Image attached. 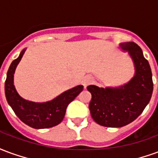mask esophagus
Returning a JSON list of instances; mask_svg holds the SVG:
<instances>
[{
    "instance_id": "obj_1",
    "label": "esophagus",
    "mask_w": 158,
    "mask_h": 158,
    "mask_svg": "<svg viewBox=\"0 0 158 158\" xmlns=\"http://www.w3.org/2000/svg\"><path fill=\"white\" fill-rule=\"evenodd\" d=\"M93 81V79L91 77H89V76H86L85 79H84V82H83V85L85 86V88L87 87V86L91 84V82Z\"/></svg>"
}]
</instances>
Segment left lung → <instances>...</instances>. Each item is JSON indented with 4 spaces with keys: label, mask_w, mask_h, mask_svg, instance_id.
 <instances>
[{
    "label": "left lung",
    "mask_w": 158,
    "mask_h": 158,
    "mask_svg": "<svg viewBox=\"0 0 158 158\" xmlns=\"http://www.w3.org/2000/svg\"><path fill=\"white\" fill-rule=\"evenodd\" d=\"M120 47L131 56L135 76L127 84L116 88L87 86L91 93L89 105L91 117L105 127L119 128L133 122L141 114L152 95V70L142 50L135 42L122 43Z\"/></svg>",
    "instance_id": "8db88e82"
}]
</instances>
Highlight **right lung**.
Listing matches in <instances>:
<instances>
[{
	"instance_id": "1",
	"label": "right lung",
	"mask_w": 158,
	"mask_h": 158,
	"mask_svg": "<svg viewBox=\"0 0 158 158\" xmlns=\"http://www.w3.org/2000/svg\"><path fill=\"white\" fill-rule=\"evenodd\" d=\"M24 52L25 49L9 67L5 82L6 98L16 115L25 124L34 129L52 128L62 122L68 105L82 91L84 86H75L46 102H34L23 99L13 85V74Z\"/></svg>"
}]
</instances>
